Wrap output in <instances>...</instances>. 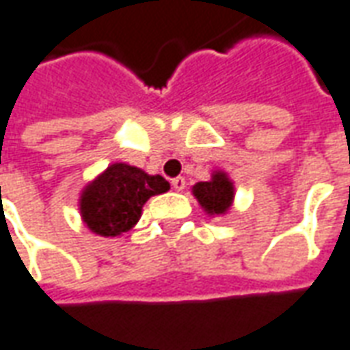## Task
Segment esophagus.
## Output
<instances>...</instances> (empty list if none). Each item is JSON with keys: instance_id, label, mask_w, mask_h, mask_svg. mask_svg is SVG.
<instances>
[{"instance_id": "obj_1", "label": "esophagus", "mask_w": 350, "mask_h": 350, "mask_svg": "<svg viewBox=\"0 0 350 350\" xmlns=\"http://www.w3.org/2000/svg\"><path fill=\"white\" fill-rule=\"evenodd\" d=\"M171 187L177 190V192H180V190H185V187H187V180H185V177H175V179H171Z\"/></svg>"}]
</instances>
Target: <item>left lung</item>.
I'll return each instance as SVG.
<instances>
[{
    "instance_id": "8db88e82",
    "label": "left lung",
    "mask_w": 350,
    "mask_h": 350,
    "mask_svg": "<svg viewBox=\"0 0 350 350\" xmlns=\"http://www.w3.org/2000/svg\"><path fill=\"white\" fill-rule=\"evenodd\" d=\"M192 192L198 198L200 206L211 215L225 213L234 198V187L223 171H215L211 180H207V183L194 185Z\"/></svg>"
}]
</instances>
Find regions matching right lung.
<instances>
[{
	"instance_id": "right-lung-1",
	"label": "right lung",
	"mask_w": 350,
	"mask_h": 350,
	"mask_svg": "<svg viewBox=\"0 0 350 350\" xmlns=\"http://www.w3.org/2000/svg\"><path fill=\"white\" fill-rule=\"evenodd\" d=\"M170 190L161 175L114 163L85 187L79 202L85 225L100 236H118L137 225L146 200Z\"/></svg>"
}]
</instances>
